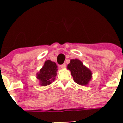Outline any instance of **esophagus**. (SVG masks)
I'll return each instance as SVG.
<instances>
[{"label": "esophagus", "instance_id": "obj_1", "mask_svg": "<svg viewBox=\"0 0 123 123\" xmlns=\"http://www.w3.org/2000/svg\"><path fill=\"white\" fill-rule=\"evenodd\" d=\"M60 67L61 68L64 69V68H65V67H66V65H65V64H63V65H61Z\"/></svg>", "mask_w": 123, "mask_h": 123}]
</instances>
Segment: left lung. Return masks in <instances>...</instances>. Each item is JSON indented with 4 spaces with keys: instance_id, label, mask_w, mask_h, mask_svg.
I'll return each instance as SVG.
<instances>
[{
    "instance_id": "left-lung-1",
    "label": "left lung",
    "mask_w": 123,
    "mask_h": 123,
    "mask_svg": "<svg viewBox=\"0 0 123 123\" xmlns=\"http://www.w3.org/2000/svg\"><path fill=\"white\" fill-rule=\"evenodd\" d=\"M67 69L71 71L74 81L79 85L87 86L92 78V73L79 59H71L67 65Z\"/></svg>"
}]
</instances>
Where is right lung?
<instances>
[{"instance_id":"obj_1","label":"right lung","mask_w":123,"mask_h":123,"mask_svg":"<svg viewBox=\"0 0 123 123\" xmlns=\"http://www.w3.org/2000/svg\"><path fill=\"white\" fill-rule=\"evenodd\" d=\"M57 67L54 62L50 60L45 61L44 66L36 74V78L39 82L40 86H46L55 81L58 71Z\"/></svg>"}]
</instances>
